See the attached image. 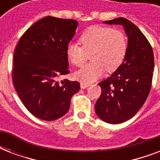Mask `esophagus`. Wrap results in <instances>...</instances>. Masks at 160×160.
Returning a JSON list of instances; mask_svg holds the SVG:
<instances>
[{"label":"esophagus","mask_w":160,"mask_h":160,"mask_svg":"<svg viewBox=\"0 0 160 160\" xmlns=\"http://www.w3.org/2000/svg\"><path fill=\"white\" fill-rule=\"evenodd\" d=\"M89 85H90L89 83L80 82V88H81V89H85V88H87Z\"/></svg>","instance_id":"34e87169"}]
</instances>
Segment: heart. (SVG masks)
I'll return each instance as SVG.
<instances>
[{
    "label": "heart",
    "instance_id": "b5f03b06",
    "mask_svg": "<svg viewBox=\"0 0 160 160\" xmlns=\"http://www.w3.org/2000/svg\"><path fill=\"white\" fill-rule=\"evenodd\" d=\"M80 41L82 46L77 43L69 44L66 55L73 65L80 66L90 54L92 61L75 74L76 79L83 82L95 81L105 70L112 72L117 70L124 61L128 49L124 32L107 26H90L81 34Z\"/></svg>",
    "mask_w": 160,
    "mask_h": 160
}]
</instances>
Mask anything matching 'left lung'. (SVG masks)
Segmentation results:
<instances>
[{
  "label": "left lung",
  "mask_w": 160,
  "mask_h": 160,
  "mask_svg": "<svg viewBox=\"0 0 160 160\" xmlns=\"http://www.w3.org/2000/svg\"><path fill=\"white\" fill-rule=\"evenodd\" d=\"M104 23L123 26L128 36V49L120 66L99 84L102 92L95 103V112L103 121L120 124L131 119L149 95L154 52L144 34L129 20L119 17Z\"/></svg>",
  "instance_id": "obj_1"
}]
</instances>
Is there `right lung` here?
Returning <instances> with one entry per match:
<instances>
[{
	"instance_id": "right-lung-1",
	"label": "right lung",
	"mask_w": 160,
	"mask_h": 160,
	"mask_svg": "<svg viewBox=\"0 0 160 160\" xmlns=\"http://www.w3.org/2000/svg\"><path fill=\"white\" fill-rule=\"evenodd\" d=\"M78 22L46 16L23 34L14 53L12 80L19 97L34 116L55 120L70 109L80 89L78 81L58 80L70 73L66 47Z\"/></svg>"
}]
</instances>
